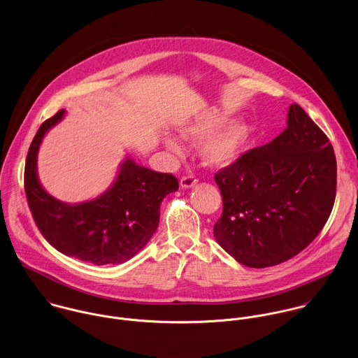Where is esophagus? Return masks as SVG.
<instances>
[{
	"label": "esophagus",
	"instance_id": "34e87169",
	"mask_svg": "<svg viewBox=\"0 0 358 358\" xmlns=\"http://www.w3.org/2000/svg\"><path fill=\"white\" fill-rule=\"evenodd\" d=\"M196 182H198V178H196L195 176H192V174L184 176V177L180 180L181 188H191V187L196 185Z\"/></svg>",
	"mask_w": 358,
	"mask_h": 358
}]
</instances>
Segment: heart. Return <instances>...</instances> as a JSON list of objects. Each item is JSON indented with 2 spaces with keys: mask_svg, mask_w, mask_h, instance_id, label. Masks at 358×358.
Masks as SVG:
<instances>
[{
  "mask_svg": "<svg viewBox=\"0 0 358 358\" xmlns=\"http://www.w3.org/2000/svg\"><path fill=\"white\" fill-rule=\"evenodd\" d=\"M225 115L210 113L194 123L182 127L180 136L187 141L199 143V157L206 166L225 167L234 163L243 152L250 137V124L243 119H235L225 124ZM166 145L173 152H180V145L171 138H166Z\"/></svg>",
  "mask_w": 358,
  "mask_h": 358,
  "instance_id": "heart-1",
  "label": "heart"
}]
</instances>
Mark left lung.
I'll list each match as a JSON object with an SVG mask.
<instances>
[{
  "label": "left lung",
  "instance_id": "obj_1",
  "mask_svg": "<svg viewBox=\"0 0 358 358\" xmlns=\"http://www.w3.org/2000/svg\"><path fill=\"white\" fill-rule=\"evenodd\" d=\"M287 127L215 173L222 215L215 241L246 267L281 264L324 228L336 196V157L324 131L293 103Z\"/></svg>",
  "mask_w": 358,
  "mask_h": 358
}]
</instances>
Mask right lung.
Listing matches in <instances>:
<instances>
[{
    "label": "right lung",
    "instance_id": "obj_1",
    "mask_svg": "<svg viewBox=\"0 0 358 358\" xmlns=\"http://www.w3.org/2000/svg\"><path fill=\"white\" fill-rule=\"evenodd\" d=\"M65 113L62 109L45 120L29 148L24 192L30 212L43 236L61 253L95 266L127 262L155 234L160 203L178 189V180L126 157L115 182L98 198L76 205L55 199L38 181L37 155L44 136Z\"/></svg>",
    "mask_w": 358,
    "mask_h": 358
}]
</instances>
